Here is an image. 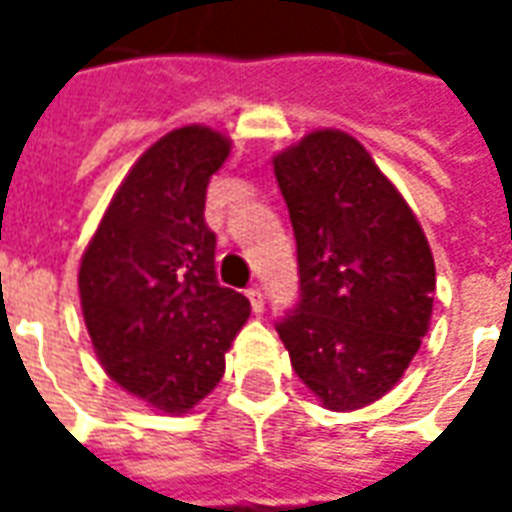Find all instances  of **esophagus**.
I'll return each instance as SVG.
<instances>
[{"instance_id": "esophagus-1", "label": "esophagus", "mask_w": 512, "mask_h": 512, "mask_svg": "<svg viewBox=\"0 0 512 512\" xmlns=\"http://www.w3.org/2000/svg\"><path fill=\"white\" fill-rule=\"evenodd\" d=\"M246 296H249V304H252V312H263V307H266V299H263V290L260 288H249L246 290Z\"/></svg>"}]
</instances>
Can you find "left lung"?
<instances>
[{"label":"left lung","mask_w":512,"mask_h":512,"mask_svg":"<svg viewBox=\"0 0 512 512\" xmlns=\"http://www.w3.org/2000/svg\"><path fill=\"white\" fill-rule=\"evenodd\" d=\"M299 257L277 321L296 376L332 411L386 395L428 334L436 266L400 191L354 136L312 131L274 156Z\"/></svg>","instance_id":"1"}]
</instances>
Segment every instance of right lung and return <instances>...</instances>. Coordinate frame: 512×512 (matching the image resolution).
I'll return each mask as SVG.
<instances>
[{"instance_id": "right-lung-1", "label": "right lung", "mask_w": 512, "mask_h": 512, "mask_svg": "<svg viewBox=\"0 0 512 512\" xmlns=\"http://www.w3.org/2000/svg\"><path fill=\"white\" fill-rule=\"evenodd\" d=\"M230 139L183 126L147 147L79 268L82 312L106 373L158 411L186 414L224 376L249 299L216 279L208 180Z\"/></svg>"}]
</instances>
